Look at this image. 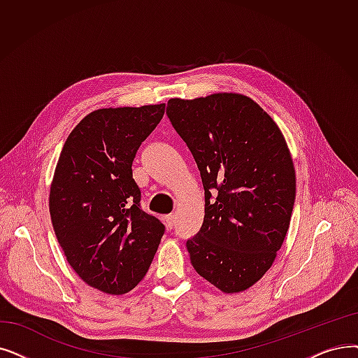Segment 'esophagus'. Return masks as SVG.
Wrapping results in <instances>:
<instances>
[{"label":"esophagus","instance_id":"esophagus-1","mask_svg":"<svg viewBox=\"0 0 358 358\" xmlns=\"http://www.w3.org/2000/svg\"><path fill=\"white\" fill-rule=\"evenodd\" d=\"M165 225L168 229H173L176 227V216L174 215H168L165 217Z\"/></svg>","mask_w":358,"mask_h":358}]
</instances>
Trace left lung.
I'll return each instance as SVG.
<instances>
[{
	"mask_svg": "<svg viewBox=\"0 0 358 358\" xmlns=\"http://www.w3.org/2000/svg\"><path fill=\"white\" fill-rule=\"evenodd\" d=\"M166 114L205 189L203 224L185 244L192 265L225 294L245 291L269 271L289 228L295 169L285 137L241 93L173 98Z\"/></svg>",
	"mask_w": 358,
	"mask_h": 358,
	"instance_id": "8db88e82",
	"label": "left lung"
}]
</instances>
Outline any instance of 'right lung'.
I'll return each mask as SVG.
<instances>
[{
	"mask_svg": "<svg viewBox=\"0 0 358 358\" xmlns=\"http://www.w3.org/2000/svg\"><path fill=\"white\" fill-rule=\"evenodd\" d=\"M165 103L101 108L87 114L59 153L50 192L57 240L74 272L105 294L145 278L165 227L141 209L133 161Z\"/></svg>",
	"mask_w": 358,
	"mask_h": 358,
	"instance_id": "obj_1",
	"label": "right lung"
}]
</instances>
